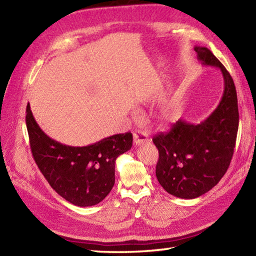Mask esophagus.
<instances>
[{"mask_svg":"<svg viewBox=\"0 0 256 256\" xmlns=\"http://www.w3.org/2000/svg\"><path fill=\"white\" fill-rule=\"evenodd\" d=\"M133 138H134V144L135 145H142L144 143L148 142V135H146L142 131H135L133 133Z\"/></svg>","mask_w":256,"mask_h":256,"instance_id":"obj_1","label":"esophagus"}]
</instances>
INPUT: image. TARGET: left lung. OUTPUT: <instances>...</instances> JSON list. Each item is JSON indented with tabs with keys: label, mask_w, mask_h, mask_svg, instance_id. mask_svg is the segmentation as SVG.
<instances>
[{
	"label": "left lung",
	"mask_w": 256,
	"mask_h": 256,
	"mask_svg": "<svg viewBox=\"0 0 256 256\" xmlns=\"http://www.w3.org/2000/svg\"><path fill=\"white\" fill-rule=\"evenodd\" d=\"M204 66L219 68L224 90L218 106L200 123L184 120L168 133L155 135L158 150L156 177L168 194L194 199L208 192L224 176L233 156L238 128V96L233 79L226 67L206 47H194Z\"/></svg>",
	"instance_id": "left-lung-1"
}]
</instances>
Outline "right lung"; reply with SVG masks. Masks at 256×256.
I'll use <instances>...</instances> for the list:
<instances>
[{"label":"right lung","instance_id":"obj_1","mask_svg":"<svg viewBox=\"0 0 256 256\" xmlns=\"http://www.w3.org/2000/svg\"><path fill=\"white\" fill-rule=\"evenodd\" d=\"M26 126L32 157L52 188L70 204L91 206L110 194L116 160L133 143L132 133L116 134L88 146H69L50 138L26 108Z\"/></svg>","mask_w":256,"mask_h":256}]
</instances>
